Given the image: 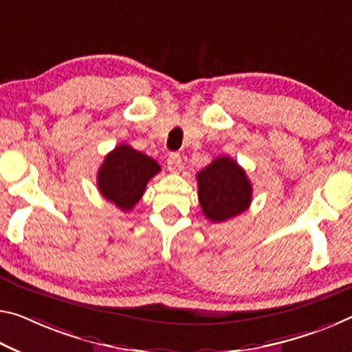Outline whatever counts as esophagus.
<instances>
[{
  "mask_svg": "<svg viewBox=\"0 0 352 352\" xmlns=\"http://www.w3.org/2000/svg\"><path fill=\"white\" fill-rule=\"evenodd\" d=\"M167 169L172 174H177V172L182 170V156L178 153H170L167 156Z\"/></svg>",
  "mask_w": 352,
  "mask_h": 352,
  "instance_id": "1",
  "label": "esophagus"
}]
</instances>
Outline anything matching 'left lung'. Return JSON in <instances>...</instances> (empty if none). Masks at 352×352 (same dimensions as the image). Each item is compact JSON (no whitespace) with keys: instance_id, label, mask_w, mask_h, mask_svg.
I'll list each match as a JSON object with an SVG mask.
<instances>
[{"instance_id":"left-lung-1","label":"left lung","mask_w":352,"mask_h":352,"mask_svg":"<svg viewBox=\"0 0 352 352\" xmlns=\"http://www.w3.org/2000/svg\"><path fill=\"white\" fill-rule=\"evenodd\" d=\"M199 202L206 219L224 222L244 213L252 202L246 170L230 156H219L197 172Z\"/></svg>"}]
</instances>
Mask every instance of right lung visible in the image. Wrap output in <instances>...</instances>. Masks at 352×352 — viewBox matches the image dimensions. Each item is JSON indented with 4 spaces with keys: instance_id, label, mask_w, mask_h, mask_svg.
Returning <instances> with one entry per match:
<instances>
[{
    "instance_id": "right-lung-1",
    "label": "right lung",
    "mask_w": 352,
    "mask_h": 352,
    "mask_svg": "<svg viewBox=\"0 0 352 352\" xmlns=\"http://www.w3.org/2000/svg\"><path fill=\"white\" fill-rule=\"evenodd\" d=\"M161 170L153 158L126 144L117 146L106 155L97 174L102 196L122 211H130L146 191L150 178Z\"/></svg>"
}]
</instances>
